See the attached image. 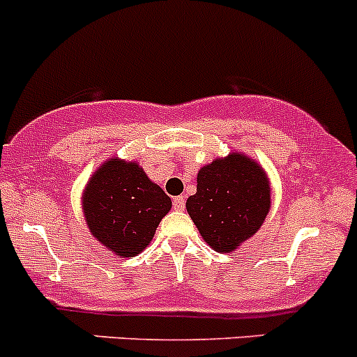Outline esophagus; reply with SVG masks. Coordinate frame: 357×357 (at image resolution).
<instances>
[{"instance_id": "1", "label": "esophagus", "mask_w": 357, "mask_h": 357, "mask_svg": "<svg viewBox=\"0 0 357 357\" xmlns=\"http://www.w3.org/2000/svg\"><path fill=\"white\" fill-rule=\"evenodd\" d=\"M183 208H185V197H183V196L174 197V209H175V211H183Z\"/></svg>"}]
</instances>
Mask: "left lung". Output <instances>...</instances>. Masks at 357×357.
I'll return each mask as SVG.
<instances>
[{
	"instance_id": "8db88e82",
	"label": "left lung",
	"mask_w": 357,
	"mask_h": 357,
	"mask_svg": "<svg viewBox=\"0 0 357 357\" xmlns=\"http://www.w3.org/2000/svg\"><path fill=\"white\" fill-rule=\"evenodd\" d=\"M270 182L256 161L230 153L197 174L185 208L201 237L216 252H232L263 225L271 204Z\"/></svg>"
}]
</instances>
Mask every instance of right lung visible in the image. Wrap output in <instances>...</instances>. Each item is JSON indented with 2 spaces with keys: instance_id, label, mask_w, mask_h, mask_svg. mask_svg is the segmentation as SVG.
I'll use <instances>...</instances> for the list:
<instances>
[{
  "instance_id": "1",
  "label": "right lung",
  "mask_w": 357,
  "mask_h": 357,
  "mask_svg": "<svg viewBox=\"0 0 357 357\" xmlns=\"http://www.w3.org/2000/svg\"><path fill=\"white\" fill-rule=\"evenodd\" d=\"M170 208V197L137 163L116 158L94 172L82 196L91 234L119 258L144 251Z\"/></svg>"
}]
</instances>
